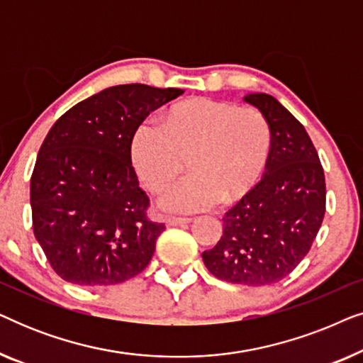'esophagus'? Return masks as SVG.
I'll use <instances>...</instances> for the list:
<instances>
[{"label": "esophagus", "mask_w": 363, "mask_h": 363, "mask_svg": "<svg viewBox=\"0 0 363 363\" xmlns=\"http://www.w3.org/2000/svg\"><path fill=\"white\" fill-rule=\"evenodd\" d=\"M165 223L168 226H185L191 223L190 218H167Z\"/></svg>", "instance_id": "1"}]
</instances>
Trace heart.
Masks as SVG:
<instances>
[{
    "mask_svg": "<svg viewBox=\"0 0 363 363\" xmlns=\"http://www.w3.org/2000/svg\"><path fill=\"white\" fill-rule=\"evenodd\" d=\"M271 152V128L256 108L193 99L168 108L163 125L143 118L130 137V158L150 190H160L185 167L191 173L158 195V206L188 215L245 196L259 180Z\"/></svg>",
    "mask_w": 363,
    "mask_h": 363,
    "instance_id": "obj_1",
    "label": "heart"
}]
</instances>
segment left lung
<instances>
[{
    "label": "left lung",
    "instance_id": "obj_1",
    "mask_svg": "<svg viewBox=\"0 0 363 363\" xmlns=\"http://www.w3.org/2000/svg\"><path fill=\"white\" fill-rule=\"evenodd\" d=\"M271 128L262 180L223 218V236L203 252L218 279L266 286L284 279L309 252L325 213V178L306 128L269 94L252 92Z\"/></svg>",
    "mask_w": 363,
    "mask_h": 363
}]
</instances>
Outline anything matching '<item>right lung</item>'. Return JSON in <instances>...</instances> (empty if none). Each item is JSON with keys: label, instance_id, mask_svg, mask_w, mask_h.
I'll return each instance as SVG.
<instances>
[{"label": "right lung", "instance_id": "right-lung-1", "mask_svg": "<svg viewBox=\"0 0 363 363\" xmlns=\"http://www.w3.org/2000/svg\"><path fill=\"white\" fill-rule=\"evenodd\" d=\"M185 91L113 86L61 116L31 177L34 236L49 264L77 286H113L145 269L165 226L147 218L130 137L148 113Z\"/></svg>", "mask_w": 363, "mask_h": 363}]
</instances>
